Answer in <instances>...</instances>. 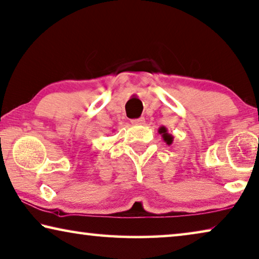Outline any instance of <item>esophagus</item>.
Here are the masks:
<instances>
[{
    "label": "esophagus",
    "instance_id": "obj_1",
    "mask_svg": "<svg viewBox=\"0 0 259 259\" xmlns=\"http://www.w3.org/2000/svg\"><path fill=\"white\" fill-rule=\"evenodd\" d=\"M131 123L135 125H142L145 123V118L144 117H139V118H135V120H131Z\"/></svg>",
    "mask_w": 259,
    "mask_h": 259
}]
</instances>
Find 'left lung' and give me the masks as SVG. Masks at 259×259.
Instances as JSON below:
<instances>
[{"mask_svg": "<svg viewBox=\"0 0 259 259\" xmlns=\"http://www.w3.org/2000/svg\"><path fill=\"white\" fill-rule=\"evenodd\" d=\"M158 133L161 135V137H162V139H163V142L166 143V144H168V145H170L171 143H173V139H174V137L171 136V135L168 133V130H167V128L166 126H160L159 128V130H158Z\"/></svg>", "mask_w": 259, "mask_h": 259, "instance_id": "1", "label": "left lung"}]
</instances>
